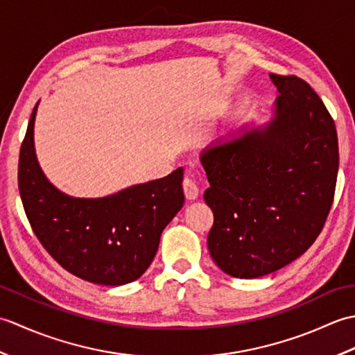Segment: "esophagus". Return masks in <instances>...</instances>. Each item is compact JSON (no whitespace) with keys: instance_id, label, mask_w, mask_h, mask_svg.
I'll return each instance as SVG.
<instances>
[{"instance_id":"esophagus-1","label":"esophagus","mask_w":355,"mask_h":355,"mask_svg":"<svg viewBox=\"0 0 355 355\" xmlns=\"http://www.w3.org/2000/svg\"><path fill=\"white\" fill-rule=\"evenodd\" d=\"M183 189H184V195L187 200H195L200 193V187H198L197 182H195V180L191 178L189 175H186L183 180Z\"/></svg>"}]
</instances>
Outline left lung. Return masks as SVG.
Returning a JSON list of instances; mask_svg holds the SVG:
<instances>
[{
    "label": "left lung",
    "mask_w": 355,
    "mask_h": 355,
    "mask_svg": "<svg viewBox=\"0 0 355 355\" xmlns=\"http://www.w3.org/2000/svg\"><path fill=\"white\" fill-rule=\"evenodd\" d=\"M275 119L263 130L201 155L214 212L210 256L224 273L254 279L297 259L320 235L333 206L338 143L333 117L297 76L270 74Z\"/></svg>",
    "instance_id": "obj_1"
}]
</instances>
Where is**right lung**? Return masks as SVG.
Wrapping results in <instances>:
<instances>
[{"label": "right lung", "mask_w": 355, "mask_h": 355, "mask_svg": "<svg viewBox=\"0 0 355 355\" xmlns=\"http://www.w3.org/2000/svg\"><path fill=\"white\" fill-rule=\"evenodd\" d=\"M36 107L18 163L27 220L59 266L84 281L117 286L139 279L157 253L163 229L183 207V168L105 198H73L45 178L33 146Z\"/></svg>", "instance_id": "1"}]
</instances>
